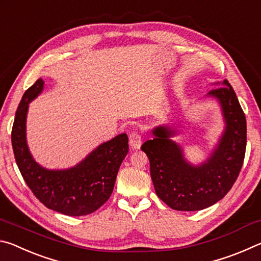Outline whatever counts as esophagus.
<instances>
[{"instance_id":"esophagus-1","label":"esophagus","mask_w":261,"mask_h":261,"mask_svg":"<svg viewBox=\"0 0 261 261\" xmlns=\"http://www.w3.org/2000/svg\"><path fill=\"white\" fill-rule=\"evenodd\" d=\"M143 143V136H141L138 131H132L129 136V144L130 147L134 149H138Z\"/></svg>"}]
</instances>
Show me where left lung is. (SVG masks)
Wrapping results in <instances>:
<instances>
[{"label":"left lung","mask_w":261,"mask_h":261,"mask_svg":"<svg viewBox=\"0 0 261 261\" xmlns=\"http://www.w3.org/2000/svg\"><path fill=\"white\" fill-rule=\"evenodd\" d=\"M222 106L226 131L218 148L199 167L185 162L182 151L169 137L174 131L159 126L153 140L141 145L151 168L158 197L176 211H200L222 199L240 175L246 149V120L235 91L229 82L211 90Z\"/></svg>","instance_id":"1"}]
</instances>
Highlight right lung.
<instances>
[{"instance_id":"obj_1","label":"right lung","mask_w":261,"mask_h":261,"mask_svg":"<svg viewBox=\"0 0 261 261\" xmlns=\"http://www.w3.org/2000/svg\"><path fill=\"white\" fill-rule=\"evenodd\" d=\"M38 79L25 91L17 108L11 131L16 163L24 180L47 208L81 216L100 208L112 196L122 161L129 152L127 136L118 135L94 149L85 160L68 170H47L31 156L25 138V122L30 101L42 91Z\"/></svg>"}]
</instances>
